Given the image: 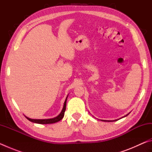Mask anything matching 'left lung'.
<instances>
[{"mask_svg": "<svg viewBox=\"0 0 152 152\" xmlns=\"http://www.w3.org/2000/svg\"><path fill=\"white\" fill-rule=\"evenodd\" d=\"M127 115H126V116H127ZM126 116H125V117H126ZM102 121H106V120H102ZM115 121H116V120H115Z\"/></svg>", "mask_w": 152, "mask_h": 152, "instance_id": "8db88e82", "label": "left lung"}]
</instances>
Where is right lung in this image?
<instances>
[{"label":"right lung","instance_id":"add662e5","mask_svg":"<svg viewBox=\"0 0 152 152\" xmlns=\"http://www.w3.org/2000/svg\"><path fill=\"white\" fill-rule=\"evenodd\" d=\"M67 98H68V96L66 97L65 102H64L62 110L61 111L60 114L56 117L53 118V119H30V118H28L27 117H26L28 120L30 121H31L33 123H39V124H51V123H54L60 121V120L63 119V117L64 116V113H65L66 107Z\"/></svg>","mask_w":152,"mask_h":152}]
</instances>
